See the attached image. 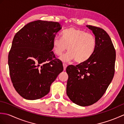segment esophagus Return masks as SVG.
Here are the masks:
<instances>
[{
    "label": "esophagus",
    "mask_w": 124,
    "mask_h": 124,
    "mask_svg": "<svg viewBox=\"0 0 124 124\" xmlns=\"http://www.w3.org/2000/svg\"><path fill=\"white\" fill-rule=\"evenodd\" d=\"M63 69H64V70H65V69H66V68L67 67V64L65 63H63Z\"/></svg>",
    "instance_id": "34e87169"
}]
</instances>
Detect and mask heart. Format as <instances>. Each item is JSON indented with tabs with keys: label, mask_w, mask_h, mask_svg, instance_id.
<instances>
[{
	"label": "heart",
	"mask_w": 124,
	"mask_h": 124,
	"mask_svg": "<svg viewBox=\"0 0 124 124\" xmlns=\"http://www.w3.org/2000/svg\"><path fill=\"white\" fill-rule=\"evenodd\" d=\"M95 37L90 33L74 27L63 31L62 38H55L53 40L54 53L60 56L67 51L69 52L60 57L63 62L75 60L78 63L88 61L96 48Z\"/></svg>",
	"instance_id": "1"
}]
</instances>
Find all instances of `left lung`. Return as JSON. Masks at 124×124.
Here are the masks:
<instances>
[{
    "label": "left lung",
    "instance_id": "obj_1",
    "mask_svg": "<svg viewBox=\"0 0 124 124\" xmlns=\"http://www.w3.org/2000/svg\"><path fill=\"white\" fill-rule=\"evenodd\" d=\"M96 41L94 53L86 62L68 66L67 94L80 106H91L103 95L114 78L116 51L111 38L99 27L87 25Z\"/></svg>",
    "mask_w": 124,
    "mask_h": 124
}]
</instances>
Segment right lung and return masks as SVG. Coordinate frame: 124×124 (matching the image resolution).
Instances as JSON below:
<instances>
[{
    "instance_id": "1",
    "label": "right lung",
    "mask_w": 124,
    "mask_h": 124,
    "mask_svg": "<svg viewBox=\"0 0 124 124\" xmlns=\"http://www.w3.org/2000/svg\"><path fill=\"white\" fill-rule=\"evenodd\" d=\"M61 29L59 22L37 20L15 34L8 63L13 85L24 99L45 96L63 70L62 62L52 51L53 40Z\"/></svg>"
}]
</instances>
